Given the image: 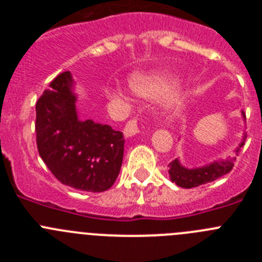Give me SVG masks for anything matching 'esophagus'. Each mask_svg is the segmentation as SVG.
<instances>
[{
    "label": "esophagus",
    "instance_id": "34e87169",
    "mask_svg": "<svg viewBox=\"0 0 262 262\" xmlns=\"http://www.w3.org/2000/svg\"><path fill=\"white\" fill-rule=\"evenodd\" d=\"M139 133V127H138V122L135 119H131L127 122V124L124 126L123 134L126 138H131V136L136 135Z\"/></svg>",
    "mask_w": 262,
    "mask_h": 262
}]
</instances>
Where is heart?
Here are the masks:
<instances>
[{
  "mask_svg": "<svg viewBox=\"0 0 262 262\" xmlns=\"http://www.w3.org/2000/svg\"><path fill=\"white\" fill-rule=\"evenodd\" d=\"M129 85L138 96L154 99L169 92L173 85V78L168 75H134L129 81ZM107 92L110 96L118 94V90L113 88H110ZM174 102L180 103L181 98L177 97Z\"/></svg>",
  "mask_w": 262,
  "mask_h": 262,
  "instance_id": "b5f03b06",
  "label": "heart"
}]
</instances>
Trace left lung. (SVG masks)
I'll return each mask as SVG.
<instances>
[{
	"label": "left lung",
	"mask_w": 262,
	"mask_h": 262,
	"mask_svg": "<svg viewBox=\"0 0 262 262\" xmlns=\"http://www.w3.org/2000/svg\"><path fill=\"white\" fill-rule=\"evenodd\" d=\"M243 119L245 120L244 111H242ZM245 142V134L243 135L242 142L239 145L235 148L233 154L237 155L240 151V148L244 145ZM236 157L235 156H228L226 159H219L215 160L212 163L206 164L202 166H196V168H186L180 163V160L176 159L174 161L169 163V177L170 181L174 182L177 186L184 187V189H191V187L200 186V185L207 184V182L215 181L216 178L222 177V176L227 174L231 172L233 163H235Z\"/></svg>",
	"instance_id": "8db88e82"
}]
</instances>
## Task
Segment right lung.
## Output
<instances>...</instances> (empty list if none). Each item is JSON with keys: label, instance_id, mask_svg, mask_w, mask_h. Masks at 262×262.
Returning a JSON list of instances; mask_svg holds the SVG:
<instances>
[{"label": "right lung", "instance_id": "1", "mask_svg": "<svg viewBox=\"0 0 262 262\" xmlns=\"http://www.w3.org/2000/svg\"><path fill=\"white\" fill-rule=\"evenodd\" d=\"M75 85L71 72H62L38 99L36 144L41 160L61 184L99 193L110 189L119 174L123 134L80 119Z\"/></svg>", "mask_w": 262, "mask_h": 262}]
</instances>
